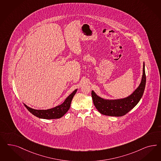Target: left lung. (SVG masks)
<instances>
[{
	"label": "left lung",
	"instance_id": "8db88e82",
	"mask_svg": "<svg viewBox=\"0 0 161 161\" xmlns=\"http://www.w3.org/2000/svg\"><path fill=\"white\" fill-rule=\"evenodd\" d=\"M146 85L145 63H143V75L139 87L127 98L108 100L98 97L93 91L91 92L93 104L101 114L114 117L125 115L138 104L143 96Z\"/></svg>",
	"mask_w": 161,
	"mask_h": 161
}]
</instances>
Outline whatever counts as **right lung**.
<instances>
[{
	"mask_svg": "<svg viewBox=\"0 0 161 161\" xmlns=\"http://www.w3.org/2000/svg\"><path fill=\"white\" fill-rule=\"evenodd\" d=\"M77 91L75 89L72 93H71L67 98L65 99L63 104L58 105L57 107L48 109H32L24 104L27 109L31 114L40 119H56L62 117L63 116L68 112L70 108V104L73 98Z\"/></svg>",
	"mask_w": 161,
	"mask_h": 161,
	"instance_id": "1",
	"label": "right lung"
}]
</instances>
